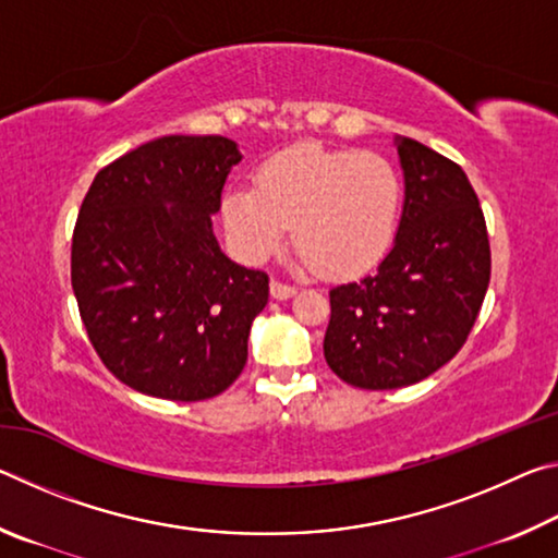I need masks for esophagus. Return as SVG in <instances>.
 <instances>
[{"label":"esophagus","mask_w":558,"mask_h":558,"mask_svg":"<svg viewBox=\"0 0 558 558\" xmlns=\"http://www.w3.org/2000/svg\"><path fill=\"white\" fill-rule=\"evenodd\" d=\"M295 292H298L295 286H288V282H282V280H270V295L276 300H288L295 295Z\"/></svg>","instance_id":"1"}]
</instances>
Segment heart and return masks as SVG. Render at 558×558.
I'll use <instances>...</instances> for the list:
<instances>
[{"instance_id":"obj_1","label":"heart","mask_w":558,"mask_h":558,"mask_svg":"<svg viewBox=\"0 0 558 558\" xmlns=\"http://www.w3.org/2000/svg\"><path fill=\"white\" fill-rule=\"evenodd\" d=\"M403 184L389 159L315 143L272 155L256 174V189L231 186L223 219L248 258H263L292 226L302 256L327 276L374 268L396 239Z\"/></svg>"}]
</instances>
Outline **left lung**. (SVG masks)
<instances>
[{"mask_svg": "<svg viewBox=\"0 0 558 558\" xmlns=\"http://www.w3.org/2000/svg\"><path fill=\"white\" fill-rule=\"evenodd\" d=\"M405 202L379 268L329 290L325 359L356 389H401L448 364L475 327L493 270L483 206L436 149L399 140Z\"/></svg>", "mask_w": 558, "mask_h": 558, "instance_id": "left-lung-1", "label": "left lung"}]
</instances>
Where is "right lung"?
I'll list each match as a JSON object with an SVG mask.
<instances>
[{"mask_svg": "<svg viewBox=\"0 0 558 558\" xmlns=\"http://www.w3.org/2000/svg\"><path fill=\"white\" fill-rule=\"evenodd\" d=\"M239 162L229 137L167 135L93 179L73 229L71 286L93 349L130 389L204 401L243 372L270 288L268 272L226 258L211 229Z\"/></svg>", "mask_w": 558, "mask_h": 558, "instance_id": "1", "label": "right lung"}]
</instances>
